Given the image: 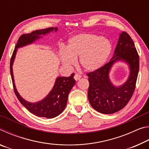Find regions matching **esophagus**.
I'll return each mask as SVG.
<instances>
[{
    "instance_id": "34e87169",
    "label": "esophagus",
    "mask_w": 149,
    "mask_h": 149,
    "mask_svg": "<svg viewBox=\"0 0 149 149\" xmlns=\"http://www.w3.org/2000/svg\"><path fill=\"white\" fill-rule=\"evenodd\" d=\"M74 77V79H75V81H78L79 79H80L81 78V75H80L78 74H75Z\"/></svg>"
}]
</instances>
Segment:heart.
Segmentation results:
<instances>
[{"label": "heart", "mask_w": 149, "mask_h": 149, "mask_svg": "<svg viewBox=\"0 0 149 149\" xmlns=\"http://www.w3.org/2000/svg\"><path fill=\"white\" fill-rule=\"evenodd\" d=\"M112 51L109 40L99 35L80 33L70 39L67 49L62 48L60 58L65 66L71 67L76 64L79 58V64L88 72H94L102 68Z\"/></svg>", "instance_id": "b5f03b06"}]
</instances>
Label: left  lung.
I'll return each mask as SVG.
<instances>
[{
  "mask_svg": "<svg viewBox=\"0 0 149 149\" xmlns=\"http://www.w3.org/2000/svg\"><path fill=\"white\" fill-rule=\"evenodd\" d=\"M127 64L130 70L126 81L120 86L111 82L109 73L116 63ZM139 68V58L134 42L127 33L122 32L109 62L100 69L87 74L89 87L88 99L95 110L105 114H113L125 107L134 92Z\"/></svg>",
  "mask_w": 149,
  "mask_h": 149,
  "instance_id": "1",
  "label": "left lung"
}]
</instances>
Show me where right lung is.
<instances>
[{"label": "right lung", "instance_id": "1", "mask_svg": "<svg viewBox=\"0 0 149 149\" xmlns=\"http://www.w3.org/2000/svg\"><path fill=\"white\" fill-rule=\"evenodd\" d=\"M53 31L56 32L58 31L57 27L39 29L30 33L21 35L12 54L10 60V68L15 94L21 104L25 108H26L31 114L37 116L47 118L56 117L64 110L67 104L69 93L75 84V80L74 79V74H72L70 77L62 76L56 77L52 90L43 99L38 102H31L22 98L19 93L17 92L14 82L13 64L17 49L33 43L38 39L42 38V36H45Z\"/></svg>", "mask_w": 149, "mask_h": 149}]
</instances>
